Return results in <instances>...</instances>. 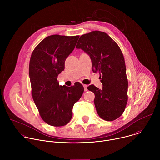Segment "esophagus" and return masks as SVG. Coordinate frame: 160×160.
Returning a JSON list of instances; mask_svg holds the SVG:
<instances>
[{
	"label": "esophagus",
	"mask_w": 160,
	"mask_h": 160,
	"mask_svg": "<svg viewBox=\"0 0 160 160\" xmlns=\"http://www.w3.org/2000/svg\"><path fill=\"white\" fill-rule=\"evenodd\" d=\"M83 87H84V90H85V91H87V85H85V84H83Z\"/></svg>",
	"instance_id": "34e87169"
}]
</instances>
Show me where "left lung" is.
Wrapping results in <instances>:
<instances>
[{
  "instance_id": "8db88e82",
  "label": "left lung",
  "mask_w": 160,
  "mask_h": 160,
  "mask_svg": "<svg viewBox=\"0 0 160 160\" xmlns=\"http://www.w3.org/2000/svg\"><path fill=\"white\" fill-rule=\"evenodd\" d=\"M76 48L89 56L93 72L99 73L100 77L102 75V89L94 85L87 87L95 94L98 115L106 121L117 119L123 114L128 100L125 63L118 45L106 33L94 31L82 35Z\"/></svg>"
}]
</instances>
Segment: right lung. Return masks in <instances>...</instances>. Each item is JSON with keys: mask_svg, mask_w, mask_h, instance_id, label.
<instances>
[{"mask_svg": "<svg viewBox=\"0 0 160 160\" xmlns=\"http://www.w3.org/2000/svg\"><path fill=\"white\" fill-rule=\"evenodd\" d=\"M78 38L49 36L39 43L31 56L29 76L33 99L42 120L54 127L64 126L70 122L73 105L84 91L80 82L67 87L60 85L57 80Z\"/></svg>", "mask_w": 160, "mask_h": 160, "instance_id": "1", "label": "right lung"}]
</instances>
